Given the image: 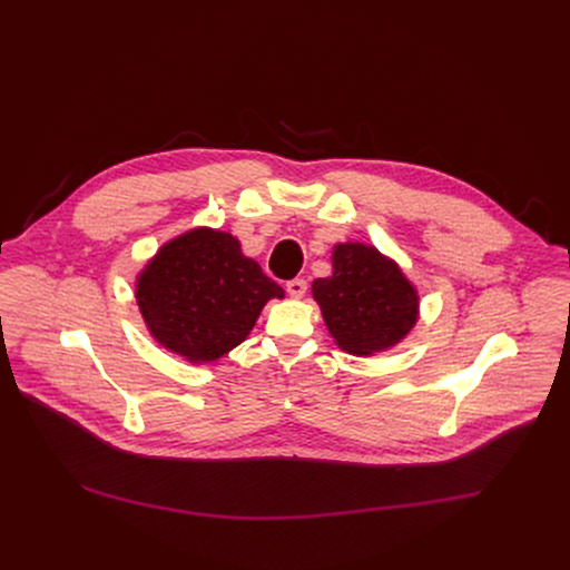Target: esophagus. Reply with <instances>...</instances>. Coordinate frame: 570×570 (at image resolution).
I'll return each instance as SVG.
<instances>
[{
    "mask_svg": "<svg viewBox=\"0 0 570 570\" xmlns=\"http://www.w3.org/2000/svg\"><path fill=\"white\" fill-rule=\"evenodd\" d=\"M286 293L293 297H302L306 293V282L304 279H291L286 282Z\"/></svg>",
    "mask_w": 570,
    "mask_h": 570,
    "instance_id": "obj_1",
    "label": "esophagus"
}]
</instances>
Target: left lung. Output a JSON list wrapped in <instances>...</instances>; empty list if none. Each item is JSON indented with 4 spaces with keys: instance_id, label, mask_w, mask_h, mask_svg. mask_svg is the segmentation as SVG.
Returning a JSON list of instances; mask_svg holds the SVG:
<instances>
[{
    "instance_id": "8db88e82",
    "label": "left lung",
    "mask_w": 570,
    "mask_h": 570,
    "mask_svg": "<svg viewBox=\"0 0 570 570\" xmlns=\"http://www.w3.org/2000/svg\"><path fill=\"white\" fill-rule=\"evenodd\" d=\"M313 297L332 336L350 354H374L399 343L417 320V293L374 248L343 243L334 275L313 282Z\"/></svg>"
}]
</instances>
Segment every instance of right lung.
I'll list each match as a JSON object with an SVG mask.
<instances>
[{
    "label": "right lung",
    "instance_id": "1",
    "mask_svg": "<svg viewBox=\"0 0 570 570\" xmlns=\"http://www.w3.org/2000/svg\"><path fill=\"white\" fill-rule=\"evenodd\" d=\"M282 286L240 255L225 232L194 229L167 243L137 282L150 334L187 361H214L246 341Z\"/></svg>",
    "mask_w": 570,
    "mask_h": 570
}]
</instances>
